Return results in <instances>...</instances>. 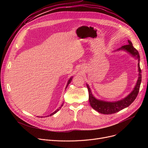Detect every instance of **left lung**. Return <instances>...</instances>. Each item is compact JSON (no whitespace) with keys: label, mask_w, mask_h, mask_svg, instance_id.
<instances>
[{"label":"left lung","mask_w":148,"mask_h":148,"mask_svg":"<svg viewBox=\"0 0 148 148\" xmlns=\"http://www.w3.org/2000/svg\"><path fill=\"white\" fill-rule=\"evenodd\" d=\"M123 50L129 53L131 56L134 58L138 60V77L137 83L135 86L132 90V92L124 98L115 101H107L101 99H99L95 98L92 94L91 89L89 85L86 83V86L89 92V101L90 106L94 108V110L98 112L104 114H110L117 113L121 110L126 107H128L132 103H133L136 98L138 93L139 91L140 86L142 82V74L141 69L140 68V55L138 51L134 47L131 41L128 40V44L122 46L121 48L118 49L117 51Z\"/></svg>","instance_id":"1"}]
</instances>
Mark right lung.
<instances>
[{"label": "right lung", "mask_w": 148, "mask_h": 148, "mask_svg": "<svg viewBox=\"0 0 148 148\" xmlns=\"http://www.w3.org/2000/svg\"><path fill=\"white\" fill-rule=\"evenodd\" d=\"M73 76H72V77H70L69 79L68 80V83H67V84H66V87H65V89H66V88L68 87V85H69V84L70 83H71V80H73ZM63 104H64V103L61 104V106L59 107V108H58V109H57L56 110H55V111H54V112H53L52 113H51L50 115H48V116H45V117H48V116H52V115H53L54 114H55L56 113H57V112H58L60 108H61V107H62V106H63ZM37 117H38V116H37ZM44 117H45V116H39V118H44Z\"/></svg>", "instance_id": "add662e5"}]
</instances>
